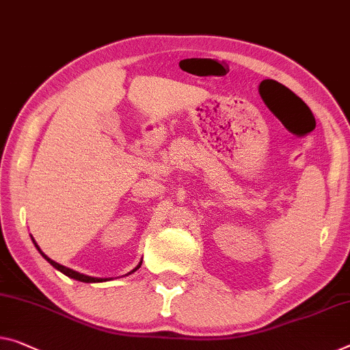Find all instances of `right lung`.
<instances>
[{"label": "right lung", "instance_id": "obj_1", "mask_svg": "<svg viewBox=\"0 0 350 350\" xmlns=\"http://www.w3.org/2000/svg\"><path fill=\"white\" fill-rule=\"evenodd\" d=\"M32 243H34V245L37 247V250L40 252V255L45 258V260L50 262V265L53 266V267H56L57 271H61L62 273H66L67 277H70V278H75V280H78V282H83V283H98V282H106V278H95V277H89V275H84V273H79V272H77V271H72V269H68V267H66V266H62V265H59V262H56V261H53L51 258H48L44 252H42L40 249H39V245L36 244V241L32 239ZM141 265H142V261L139 262V265L133 269L131 272H128V273H133V272H136L139 267H141Z\"/></svg>", "mask_w": 350, "mask_h": 350}]
</instances>
